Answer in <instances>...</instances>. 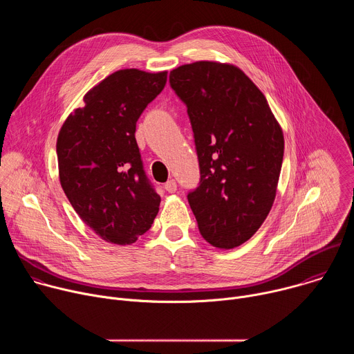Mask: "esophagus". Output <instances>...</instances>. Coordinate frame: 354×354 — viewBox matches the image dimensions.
Returning <instances> with one entry per match:
<instances>
[{"label": "esophagus", "instance_id": "obj_1", "mask_svg": "<svg viewBox=\"0 0 354 354\" xmlns=\"http://www.w3.org/2000/svg\"><path fill=\"white\" fill-rule=\"evenodd\" d=\"M176 182L174 180V179H169L165 185H164V189L167 190V192H169V193H175L176 192Z\"/></svg>", "mask_w": 354, "mask_h": 354}]
</instances>
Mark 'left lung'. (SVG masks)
Segmentation results:
<instances>
[{
    "instance_id": "left-lung-1",
    "label": "left lung",
    "mask_w": 354,
    "mask_h": 354,
    "mask_svg": "<svg viewBox=\"0 0 354 354\" xmlns=\"http://www.w3.org/2000/svg\"><path fill=\"white\" fill-rule=\"evenodd\" d=\"M169 84L187 108L196 144L200 182L187 200L198 231L216 248H236L273 206L283 130L261 89L232 64H185Z\"/></svg>"
}]
</instances>
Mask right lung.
<instances>
[{"mask_svg":"<svg viewBox=\"0 0 354 354\" xmlns=\"http://www.w3.org/2000/svg\"><path fill=\"white\" fill-rule=\"evenodd\" d=\"M167 74L137 68L111 74L85 93L60 129L62 187L81 220L106 242H136L158 214L161 197L144 172L134 133Z\"/></svg>","mask_w":354,"mask_h":354,"instance_id":"obj_1","label":"right lung"}]
</instances>
